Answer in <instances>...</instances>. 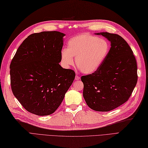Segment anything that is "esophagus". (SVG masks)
<instances>
[{"label":"esophagus","instance_id":"34e87169","mask_svg":"<svg viewBox=\"0 0 148 148\" xmlns=\"http://www.w3.org/2000/svg\"><path fill=\"white\" fill-rule=\"evenodd\" d=\"M75 80H80V77L78 76V75H76V76H75Z\"/></svg>","mask_w":148,"mask_h":148}]
</instances>
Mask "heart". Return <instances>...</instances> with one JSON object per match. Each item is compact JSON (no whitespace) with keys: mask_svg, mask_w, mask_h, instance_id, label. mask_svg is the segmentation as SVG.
<instances>
[{"mask_svg":"<svg viewBox=\"0 0 148 148\" xmlns=\"http://www.w3.org/2000/svg\"><path fill=\"white\" fill-rule=\"evenodd\" d=\"M110 46L106 39L83 33L70 39L68 48L60 52V63L64 68L75 63L82 73L91 74L101 66L106 59Z\"/></svg>","mask_w":148,"mask_h":148,"instance_id":"heart-1","label":"heart"}]
</instances>
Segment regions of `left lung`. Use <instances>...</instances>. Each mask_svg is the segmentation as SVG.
I'll use <instances>...</instances> for the list:
<instances>
[{"label": "left lung", "mask_w": 148, "mask_h": 148, "mask_svg": "<svg viewBox=\"0 0 148 148\" xmlns=\"http://www.w3.org/2000/svg\"><path fill=\"white\" fill-rule=\"evenodd\" d=\"M110 42L106 59L94 73L81 77L84 99L95 111L108 112L127 102L138 82L134 55L124 38L116 34L100 32Z\"/></svg>", "instance_id": "left-lung-1"}]
</instances>
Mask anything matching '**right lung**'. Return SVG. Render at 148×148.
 <instances>
[{"label":"right lung","mask_w":148,"mask_h":148,"mask_svg":"<svg viewBox=\"0 0 148 148\" xmlns=\"http://www.w3.org/2000/svg\"><path fill=\"white\" fill-rule=\"evenodd\" d=\"M64 33L44 31L24 39L10 64L14 95L25 109L48 116L62 103L75 73L60 66Z\"/></svg>","instance_id":"obj_1"}]
</instances>
